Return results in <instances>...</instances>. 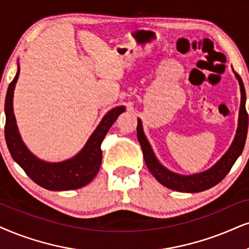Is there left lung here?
<instances>
[{"mask_svg":"<svg viewBox=\"0 0 249 249\" xmlns=\"http://www.w3.org/2000/svg\"><path fill=\"white\" fill-rule=\"evenodd\" d=\"M235 77L240 85V92H241V106L240 112H239V123H238V130L235 138L232 142L231 147L229 148L225 155L213 166L208 171L201 172L193 176H180L174 172L169 171L165 169L161 163L157 161V159L154 155L152 147L149 142L144 137L142 131V125L141 121L138 119V126H137V135L138 140H139L141 149L143 153V159L146 162L147 168L152 172V175L156 178V180L164 185L165 187L170 190L178 191V192H186V193H196V192H202L212 188L213 186L218 184L219 181L223 180L226 175L229 174L230 170L233 166L234 162L240 156L242 149L245 147L246 142L247 131H248V114L246 111V92H245L244 84H242L241 78L239 77L238 73H235Z\"/></svg>","mask_w":249,"mask_h":249,"instance_id":"obj_1","label":"left lung"}]
</instances>
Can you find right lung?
Wrapping results in <instances>:
<instances>
[{"label":"right lung","mask_w":249,"mask_h":249,"mask_svg":"<svg viewBox=\"0 0 249 249\" xmlns=\"http://www.w3.org/2000/svg\"><path fill=\"white\" fill-rule=\"evenodd\" d=\"M19 75V67L14 80L8 87L5 96L4 134L12 159L21 166L25 174L41 187L50 191L77 190L93 180L102 162L101 143L109 128L124 111V107H117L107 114L93 132L83 150L73 159L59 163H47L36 159L25 146L18 132L12 109L14 89Z\"/></svg>","instance_id":"add662e5"}]
</instances>
